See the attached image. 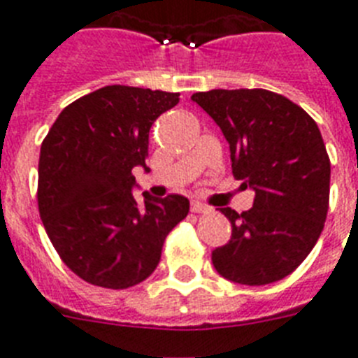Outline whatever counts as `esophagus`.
<instances>
[{"label":"esophagus","mask_w":358,"mask_h":358,"mask_svg":"<svg viewBox=\"0 0 358 358\" xmlns=\"http://www.w3.org/2000/svg\"><path fill=\"white\" fill-rule=\"evenodd\" d=\"M190 210H192L194 214H207L210 213V207H207V205H203V203L199 201H194L192 205H190Z\"/></svg>","instance_id":"1"}]
</instances>
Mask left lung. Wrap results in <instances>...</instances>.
Returning a JSON list of instances; mask_svg holds the SVG:
<instances>
[{"label":"left lung","mask_w":358,"mask_h":358,"mask_svg":"<svg viewBox=\"0 0 358 358\" xmlns=\"http://www.w3.org/2000/svg\"><path fill=\"white\" fill-rule=\"evenodd\" d=\"M192 101L227 138L234 179L255 190L250 210L220 208L233 236L213 251L214 268L250 287L281 281L307 259L327 218L331 161L318 125L264 88H218Z\"/></svg>","instance_id":"obj_1"}]
</instances>
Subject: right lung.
Returning a JSON list of instances; mask_svg holds the SVG:
<instances>
[{"instance_id":"right-lung-1","label":"right lung","mask_w":358,"mask_h":358,"mask_svg":"<svg viewBox=\"0 0 358 358\" xmlns=\"http://www.w3.org/2000/svg\"><path fill=\"white\" fill-rule=\"evenodd\" d=\"M179 103L177 92L110 85L70 103L40 148L38 210L68 268L94 287L124 290L155 271L187 197L134 199L133 168L144 166L150 129Z\"/></svg>"}]
</instances>
